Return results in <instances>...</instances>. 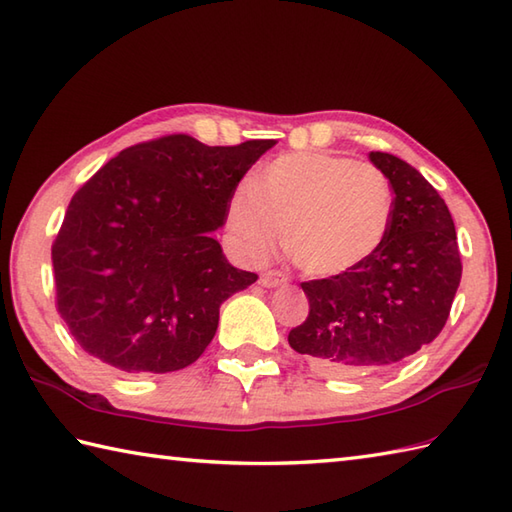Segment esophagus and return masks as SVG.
Here are the masks:
<instances>
[{
    "instance_id": "esophagus-1",
    "label": "esophagus",
    "mask_w": 512,
    "mask_h": 512,
    "mask_svg": "<svg viewBox=\"0 0 512 512\" xmlns=\"http://www.w3.org/2000/svg\"><path fill=\"white\" fill-rule=\"evenodd\" d=\"M288 281L286 275H281L279 270H266V273L259 277V284L264 288H277V286H284Z\"/></svg>"
}]
</instances>
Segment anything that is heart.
Segmentation results:
<instances>
[{
  "instance_id": "obj_1",
  "label": "heart",
  "mask_w": 512,
  "mask_h": 512,
  "mask_svg": "<svg viewBox=\"0 0 512 512\" xmlns=\"http://www.w3.org/2000/svg\"><path fill=\"white\" fill-rule=\"evenodd\" d=\"M394 217L391 182L369 162L328 151L284 154L239 184L226 226L239 253L268 257L286 226V250L308 275L339 277L372 259Z\"/></svg>"
}]
</instances>
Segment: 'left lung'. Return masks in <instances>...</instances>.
Listing matches in <instances>:
<instances>
[{
    "label": "left lung",
    "mask_w": 512,
    "mask_h": 512,
    "mask_svg": "<svg viewBox=\"0 0 512 512\" xmlns=\"http://www.w3.org/2000/svg\"><path fill=\"white\" fill-rule=\"evenodd\" d=\"M394 191V217L378 253L339 277L303 281L308 319L288 343L321 374L389 367L431 343L449 319L462 279L453 217L418 169L369 151Z\"/></svg>",
    "instance_id": "1"
}]
</instances>
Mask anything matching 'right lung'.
I'll return each instance as SVG.
<instances>
[{
	"instance_id": "add662e5",
	"label": "right lung",
	"mask_w": 512,
	"mask_h": 512,
	"mask_svg": "<svg viewBox=\"0 0 512 512\" xmlns=\"http://www.w3.org/2000/svg\"><path fill=\"white\" fill-rule=\"evenodd\" d=\"M270 147L173 134L123 149L74 193L52 268L57 310L85 352L127 374L198 361L222 303L257 281L228 264L213 233Z\"/></svg>"
}]
</instances>
